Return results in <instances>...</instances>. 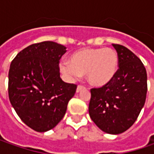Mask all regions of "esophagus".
Masks as SVG:
<instances>
[{
	"instance_id": "obj_1",
	"label": "esophagus",
	"mask_w": 154,
	"mask_h": 154,
	"mask_svg": "<svg viewBox=\"0 0 154 154\" xmlns=\"http://www.w3.org/2000/svg\"><path fill=\"white\" fill-rule=\"evenodd\" d=\"M84 89H86V87L84 86H81V85H79V86H77V89H76V92H79L80 91H82V90H84Z\"/></svg>"
}]
</instances>
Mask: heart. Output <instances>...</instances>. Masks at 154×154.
Instances as JSON below:
<instances>
[{"label":"heart","mask_w":154,"mask_h":154,"mask_svg":"<svg viewBox=\"0 0 154 154\" xmlns=\"http://www.w3.org/2000/svg\"><path fill=\"white\" fill-rule=\"evenodd\" d=\"M118 56L110 48H91L75 51L69 62L60 63V70L70 78L86 74L93 86H103L114 79L118 69Z\"/></svg>","instance_id":"obj_1"}]
</instances>
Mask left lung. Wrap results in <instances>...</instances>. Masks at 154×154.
<instances>
[{
    "label": "left lung",
    "mask_w": 154,
    "mask_h": 154,
    "mask_svg": "<svg viewBox=\"0 0 154 154\" xmlns=\"http://www.w3.org/2000/svg\"><path fill=\"white\" fill-rule=\"evenodd\" d=\"M117 52L116 74L109 84L91 89L89 115L102 131L123 133L136 121L146 102L147 75L143 63L128 48L113 44Z\"/></svg>",
    "instance_id": "8db88e82"
}]
</instances>
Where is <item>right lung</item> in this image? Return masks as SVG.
Returning <instances> with one entry per match:
<instances>
[{
  "instance_id": "add662e5",
  "label": "right lung",
  "mask_w": 154,
  "mask_h": 154,
  "mask_svg": "<svg viewBox=\"0 0 154 154\" xmlns=\"http://www.w3.org/2000/svg\"><path fill=\"white\" fill-rule=\"evenodd\" d=\"M66 47L52 41L30 45L12 61L8 96L16 113L37 132L55 128L66 113L77 86L60 77L59 61Z\"/></svg>"
}]
</instances>
